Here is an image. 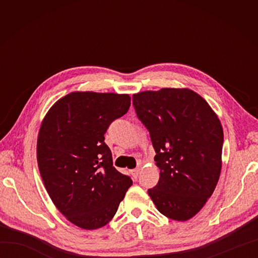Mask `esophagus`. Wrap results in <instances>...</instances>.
I'll return each mask as SVG.
<instances>
[{
  "mask_svg": "<svg viewBox=\"0 0 258 258\" xmlns=\"http://www.w3.org/2000/svg\"><path fill=\"white\" fill-rule=\"evenodd\" d=\"M131 173H132L134 178H138L139 175L141 174V168L138 167V168H135V169H132V171H131Z\"/></svg>",
  "mask_w": 258,
  "mask_h": 258,
  "instance_id": "esophagus-1",
  "label": "esophagus"
}]
</instances>
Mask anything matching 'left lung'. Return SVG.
<instances>
[{"label":"left lung","instance_id":"obj_1","mask_svg":"<svg viewBox=\"0 0 258 258\" xmlns=\"http://www.w3.org/2000/svg\"><path fill=\"white\" fill-rule=\"evenodd\" d=\"M136 114L149 130L160 180L149 195L158 212L185 222L215 189L222 169L221 120L189 89L164 87L133 95Z\"/></svg>","mask_w":258,"mask_h":258}]
</instances>
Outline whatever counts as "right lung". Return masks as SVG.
<instances>
[{"label":"right lung","instance_id":"1","mask_svg":"<svg viewBox=\"0 0 258 258\" xmlns=\"http://www.w3.org/2000/svg\"><path fill=\"white\" fill-rule=\"evenodd\" d=\"M130 106L128 94L72 92L53 104L38 131L37 165L47 193L68 221L87 231L112 220L133 184L113 166L104 142Z\"/></svg>","mask_w":258,"mask_h":258}]
</instances>
